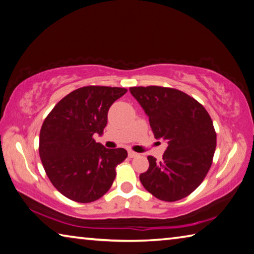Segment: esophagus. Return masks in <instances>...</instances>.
<instances>
[{"label": "esophagus", "mask_w": 254, "mask_h": 254, "mask_svg": "<svg viewBox=\"0 0 254 254\" xmlns=\"http://www.w3.org/2000/svg\"><path fill=\"white\" fill-rule=\"evenodd\" d=\"M127 155H128V158H131V159H133V158H136V156H137V155H139V154H137V153H136V152H133V151H128V152H127Z\"/></svg>", "instance_id": "obj_1"}]
</instances>
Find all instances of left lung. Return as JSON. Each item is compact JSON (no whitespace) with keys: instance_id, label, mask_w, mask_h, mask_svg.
Listing matches in <instances>:
<instances>
[{"instance_id":"8db88e82","label":"left lung","mask_w":254,"mask_h":254,"mask_svg":"<svg viewBox=\"0 0 254 254\" xmlns=\"http://www.w3.org/2000/svg\"><path fill=\"white\" fill-rule=\"evenodd\" d=\"M130 92L149 117L155 139L168 143L162 161L147 156L149 169L140 181L159 200H181L211 168L216 146L211 117L195 99L172 87L133 86Z\"/></svg>"}]
</instances>
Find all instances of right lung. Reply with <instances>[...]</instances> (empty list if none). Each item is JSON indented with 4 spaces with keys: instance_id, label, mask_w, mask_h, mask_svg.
<instances>
[{
    "instance_id": "add662e5",
    "label": "right lung",
    "mask_w": 254,
    "mask_h": 254,
    "mask_svg": "<svg viewBox=\"0 0 254 254\" xmlns=\"http://www.w3.org/2000/svg\"><path fill=\"white\" fill-rule=\"evenodd\" d=\"M124 87L89 85L72 91L55 105L40 131L39 153L51 183L67 199L90 203L107 193L115 168L127 150L107 149L93 135L102 134L114 101Z\"/></svg>"
}]
</instances>
